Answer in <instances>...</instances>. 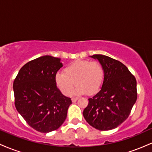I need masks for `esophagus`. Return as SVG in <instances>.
I'll return each mask as SVG.
<instances>
[{"mask_svg": "<svg viewBox=\"0 0 152 152\" xmlns=\"http://www.w3.org/2000/svg\"><path fill=\"white\" fill-rule=\"evenodd\" d=\"M78 98H76H76H72V99H71V101H72V102H76V101H77L78 100Z\"/></svg>", "mask_w": 152, "mask_h": 152, "instance_id": "34e87169", "label": "esophagus"}]
</instances>
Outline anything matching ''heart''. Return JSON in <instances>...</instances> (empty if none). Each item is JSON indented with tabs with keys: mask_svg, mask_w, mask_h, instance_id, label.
<instances>
[{
	"mask_svg": "<svg viewBox=\"0 0 152 152\" xmlns=\"http://www.w3.org/2000/svg\"><path fill=\"white\" fill-rule=\"evenodd\" d=\"M104 78L102 66L97 61L77 60L64 69V73L58 72L54 76L56 86L61 93L68 96L73 91L74 95L86 94L93 95L100 90Z\"/></svg>",
	"mask_w": 152,
	"mask_h": 152,
	"instance_id": "heart-1",
	"label": "heart"
}]
</instances>
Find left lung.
Listing matches in <instances>:
<instances>
[{
  "label": "left lung",
  "instance_id": "obj_1",
  "mask_svg": "<svg viewBox=\"0 0 152 152\" xmlns=\"http://www.w3.org/2000/svg\"><path fill=\"white\" fill-rule=\"evenodd\" d=\"M97 59L104 71L102 88L83 111V117L100 131L114 129L128 118L137 99V81L122 63L101 54Z\"/></svg>",
  "mask_w": 152,
  "mask_h": 152
}]
</instances>
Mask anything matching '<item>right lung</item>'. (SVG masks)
Segmentation results:
<instances>
[{
	"label": "right lung",
	"mask_w": 152,
	"mask_h": 152,
	"mask_svg": "<svg viewBox=\"0 0 152 152\" xmlns=\"http://www.w3.org/2000/svg\"><path fill=\"white\" fill-rule=\"evenodd\" d=\"M61 58L43 56L26 64L13 82L15 106L29 126L41 133L56 130L67 116L69 97L56 86Z\"/></svg>",
	"instance_id": "add662e5"
}]
</instances>
